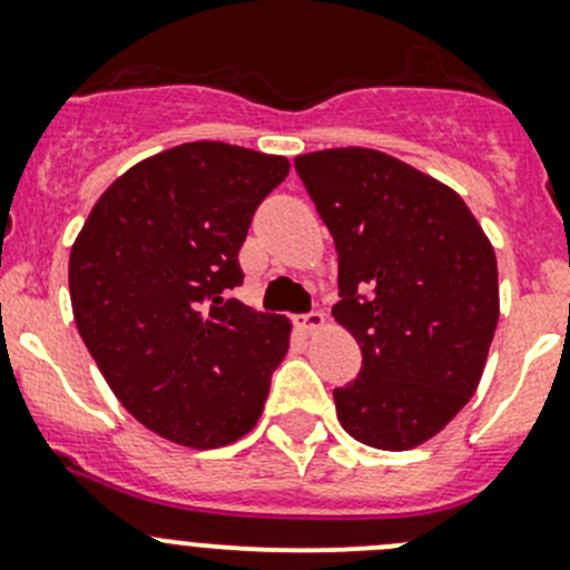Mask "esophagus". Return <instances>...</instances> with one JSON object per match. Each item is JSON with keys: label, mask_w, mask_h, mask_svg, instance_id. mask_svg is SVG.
I'll list each match as a JSON object with an SVG mask.
<instances>
[{"label": "esophagus", "mask_w": 570, "mask_h": 570, "mask_svg": "<svg viewBox=\"0 0 570 570\" xmlns=\"http://www.w3.org/2000/svg\"><path fill=\"white\" fill-rule=\"evenodd\" d=\"M297 325H301L303 333H314V331H320L322 325H325V314L308 312V314H303V317H297Z\"/></svg>", "instance_id": "esophagus-1"}]
</instances>
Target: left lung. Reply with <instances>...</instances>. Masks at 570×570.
I'll return each instance as SVG.
<instances>
[{
  "mask_svg": "<svg viewBox=\"0 0 570 570\" xmlns=\"http://www.w3.org/2000/svg\"><path fill=\"white\" fill-rule=\"evenodd\" d=\"M338 253L333 317L358 377L333 392L355 441L402 452L471 400L499 322L497 253L461 195L375 148L295 157Z\"/></svg>",
  "mask_w": 570,
  "mask_h": 570,
  "instance_id": "8db88e82",
  "label": "left lung"
}]
</instances>
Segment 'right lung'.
Instances as JSON below:
<instances>
[{
	"label": "right lung",
	"instance_id": "obj_1",
	"mask_svg": "<svg viewBox=\"0 0 570 570\" xmlns=\"http://www.w3.org/2000/svg\"><path fill=\"white\" fill-rule=\"evenodd\" d=\"M286 174V157L184 142L115 178L73 243L79 336L120 405L174 444L250 433L289 350V320L226 297L253 212Z\"/></svg>",
	"mask_w": 570,
	"mask_h": 570
}]
</instances>
